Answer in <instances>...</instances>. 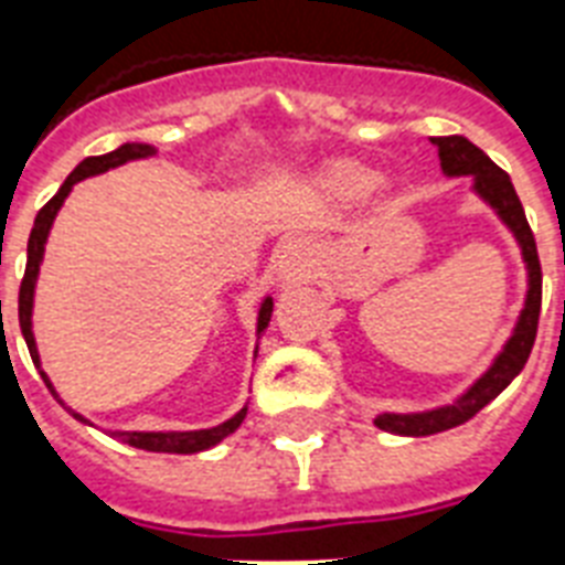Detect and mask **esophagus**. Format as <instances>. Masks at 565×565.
I'll return each mask as SVG.
<instances>
[{"label":"esophagus","mask_w":565,"mask_h":565,"mask_svg":"<svg viewBox=\"0 0 565 565\" xmlns=\"http://www.w3.org/2000/svg\"><path fill=\"white\" fill-rule=\"evenodd\" d=\"M317 255L305 239H287L273 257V269L278 284H305L313 275Z\"/></svg>","instance_id":"esophagus-1"}]
</instances>
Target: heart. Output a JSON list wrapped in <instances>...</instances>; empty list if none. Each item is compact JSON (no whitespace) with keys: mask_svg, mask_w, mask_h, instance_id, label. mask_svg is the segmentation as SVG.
Wrapping results in <instances>:
<instances>
[{"mask_svg":"<svg viewBox=\"0 0 565 565\" xmlns=\"http://www.w3.org/2000/svg\"><path fill=\"white\" fill-rule=\"evenodd\" d=\"M317 188L331 199H358L375 184V172L366 163L349 161V158H334L319 167L313 175Z\"/></svg>","mask_w":565,"mask_h":565,"instance_id":"b5f03b06","label":"heart"}]
</instances>
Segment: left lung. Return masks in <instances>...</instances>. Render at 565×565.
I'll return each mask as SVG.
<instances>
[{
  "label": "left lung",
  "mask_w": 565,
  "mask_h": 565,
  "mask_svg": "<svg viewBox=\"0 0 565 565\" xmlns=\"http://www.w3.org/2000/svg\"><path fill=\"white\" fill-rule=\"evenodd\" d=\"M430 143L437 146L439 152V170L446 179H463L469 175L472 181V193L490 207L501 220V225L513 234L525 264V305L519 310L516 326L510 331V337L501 345V352L490 361V366L475 377L472 384L466 386L463 393L451 398L448 404L439 407H428V411L413 413H381L375 425L386 434H398V437H430L439 430L457 428L469 422L478 411H483L487 404L499 393L508 390V384L519 372L525 370L531 349L536 340V322H540V301H543V273H540V257H536L534 231L525 220V207L519 202L513 181L501 167L487 158V154L466 137H430Z\"/></svg>",
  "instance_id": "8db88e82"
}]
</instances>
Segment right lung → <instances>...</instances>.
I'll return each mask as SVG.
<instances>
[{
  "label": "right lung",
  "instance_id": "obj_1",
  "mask_svg": "<svg viewBox=\"0 0 565 565\" xmlns=\"http://www.w3.org/2000/svg\"><path fill=\"white\" fill-rule=\"evenodd\" d=\"M158 154V149L149 143H122L119 149L108 154H96V158H84L73 172H70V179L61 184L52 199H49L43 207H40L38 220H34V228H31V237H29V260H25V278H22V287H20V328H22V337H25V345H29L31 352V361L34 366L40 370V377L46 381V386L52 390V395L57 398V404L64 407L73 419H78L82 425H90L93 422L87 416H82L78 411L73 407H66L64 398L57 395L55 384L49 381V375L43 372V363H40V352H38V340H34V328H31V313H34V290H38V278H40V264H43V255H46V239H49V231L55 225V216L57 211L64 207L66 195L73 193V188L78 181L84 179H93V175H102V172L108 170H117L122 163L128 161H143V158H152ZM273 296L266 292L264 299H260V308H257V322H255V358H257V345H260V334L266 331L269 326V319H273ZM248 413V402L239 407L231 419L220 422V425H213V428H199V430H105L108 437H117L119 443H126V446H135V448H143V451H158V455H199V451H207V448L220 446L222 439L231 437L234 430L243 425Z\"/></svg>",
  "mask_w": 565,
  "mask_h": 565
}]
</instances>
